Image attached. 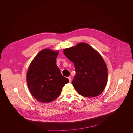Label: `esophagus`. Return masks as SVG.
<instances>
[{
	"mask_svg": "<svg viewBox=\"0 0 133 133\" xmlns=\"http://www.w3.org/2000/svg\"><path fill=\"white\" fill-rule=\"evenodd\" d=\"M68 79H69V82H71V78L70 77H68Z\"/></svg>",
	"mask_w": 133,
	"mask_h": 133,
	"instance_id": "34e87169",
	"label": "esophagus"
}]
</instances>
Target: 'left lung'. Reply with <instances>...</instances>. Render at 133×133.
<instances>
[{
    "mask_svg": "<svg viewBox=\"0 0 133 133\" xmlns=\"http://www.w3.org/2000/svg\"><path fill=\"white\" fill-rule=\"evenodd\" d=\"M64 54L74 64L76 74L72 84L76 91L89 98L101 94L107 83L108 69L98 52L81 43L64 49Z\"/></svg>",
    "mask_w": 133,
    "mask_h": 133,
    "instance_id": "obj_1",
    "label": "left lung"
}]
</instances>
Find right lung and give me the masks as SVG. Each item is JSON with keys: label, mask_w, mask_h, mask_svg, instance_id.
<instances>
[{"label": "right lung", "mask_w": 133, "mask_h": 133, "mask_svg": "<svg viewBox=\"0 0 133 133\" xmlns=\"http://www.w3.org/2000/svg\"><path fill=\"white\" fill-rule=\"evenodd\" d=\"M58 55V51L43 49L36 55L28 68V88L34 98L41 103H49L57 99L63 87L69 82L60 73L56 64Z\"/></svg>", "instance_id": "obj_1"}]
</instances>
